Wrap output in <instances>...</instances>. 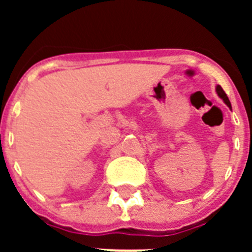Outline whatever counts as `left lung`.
I'll use <instances>...</instances> for the list:
<instances>
[{
    "label": "left lung",
    "instance_id": "8db88e82",
    "mask_svg": "<svg viewBox=\"0 0 252 252\" xmlns=\"http://www.w3.org/2000/svg\"><path fill=\"white\" fill-rule=\"evenodd\" d=\"M216 92H217L218 97H220V98H221L222 101H223L224 103H226L227 106H228V107H230V108H231V102H230V99H228V97H227V94H226V93H224V91L222 90V87H221V86H217V87H216Z\"/></svg>",
    "mask_w": 252,
    "mask_h": 252
}]
</instances>
